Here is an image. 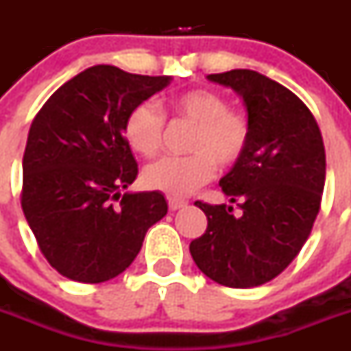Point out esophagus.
Here are the masks:
<instances>
[{
    "label": "esophagus",
    "instance_id": "esophagus-1",
    "mask_svg": "<svg viewBox=\"0 0 351 351\" xmlns=\"http://www.w3.org/2000/svg\"><path fill=\"white\" fill-rule=\"evenodd\" d=\"M186 202L184 200H179V198H169V207L170 210H178L181 207H184Z\"/></svg>",
    "mask_w": 351,
    "mask_h": 351
}]
</instances>
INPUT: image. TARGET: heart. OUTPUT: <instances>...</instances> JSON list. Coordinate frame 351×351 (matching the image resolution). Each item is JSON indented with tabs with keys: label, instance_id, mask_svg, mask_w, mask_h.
<instances>
[{
	"label": "heart",
	"instance_id": "obj_1",
	"mask_svg": "<svg viewBox=\"0 0 351 351\" xmlns=\"http://www.w3.org/2000/svg\"><path fill=\"white\" fill-rule=\"evenodd\" d=\"M173 114L195 125L190 156H165L147 165L142 182L149 190L172 197H186L209 181L214 161L232 167L241 160L250 144V121L239 110L228 108L219 93L190 89L172 100ZM165 117L151 101H142L128 112L123 133L137 154L151 158L160 151Z\"/></svg>",
	"mask_w": 351,
	"mask_h": 351
}]
</instances>
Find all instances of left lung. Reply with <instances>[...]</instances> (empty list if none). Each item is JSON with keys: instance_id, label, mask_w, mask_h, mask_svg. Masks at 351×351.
Returning a JSON list of instances; mask_svg holds the SVG:
<instances>
[{"instance_id": "1", "label": "left lung", "mask_w": 351, "mask_h": 351, "mask_svg": "<svg viewBox=\"0 0 351 351\" xmlns=\"http://www.w3.org/2000/svg\"><path fill=\"white\" fill-rule=\"evenodd\" d=\"M207 80L237 93L250 121V144L219 179L232 207L195 202L207 230L190 244L197 267L230 288L274 280L311 234L325 186V147L309 108L299 96L253 70H230Z\"/></svg>"}]
</instances>
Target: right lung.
<instances>
[{
    "mask_svg": "<svg viewBox=\"0 0 351 351\" xmlns=\"http://www.w3.org/2000/svg\"><path fill=\"white\" fill-rule=\"evenodd\" d=\"M170 80L96 64L64 82L36 114L21 204L40 251L68 280L119 276L169 210L160 191H122L138 173L123 133L126 116Z\"/></svg>",
    "mask_w": 351,
    "mask_h": 351,
    "instance_id": "add662e5",
    "label": "right lung"
}]
</instances>
